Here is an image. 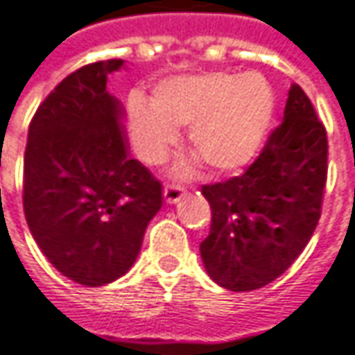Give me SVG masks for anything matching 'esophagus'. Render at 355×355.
Returning a JSON list of instances; mask_svg holds the SVG:
<instances>
[{
	"mask_svg": "<svg viewBox=\"0 0 355 355\" xmlns=\"http://www.w3.org/2000/svg\"><path fill=\"white\" fill-rule=\"evenodd\" d=\"M164 198L168 204H178L184 198V189L180 186H166L164 187Z\"/></svg>",
	"mask_w": 355,
	"mask_h": 355,
	"instance_id": "esophagus-1",
	"label": "esophagus"
}]
</instances>
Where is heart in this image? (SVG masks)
I'll use <instances>...</instances> for the list:
<instances>
[{"instance_id":"heart-1","label":"heart","mask_w":355,"mask_h":355,"mask_svg":"<svg viewBox=\"0 0 355 355\" xmlns=\"http://www.w3.org/2000/svg\"><path fill=\"white\" fill-rule=\"evenodd\" d=\"M275 114V94L259 73H204L162 81L151 105L133 98L130 130L148 164H162L187 130L191 151L214 171H234L254 162ZM189 164L175 168L186 175Z\"/></svg>"}]
</instances>
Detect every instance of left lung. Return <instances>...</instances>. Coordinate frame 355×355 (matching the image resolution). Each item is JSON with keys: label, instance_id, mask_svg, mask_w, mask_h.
Returning <instances> with one entry per match:
<instances>
[{"label": "left lung", "instance_id": "1", "mask_svg": "<svg viewBox=\"0 0 355 355\" xmlns=\"http://www.w3.org/2000/svg\"><path fill=\"white\" fill-rule=\"evenodd\" d=\"M328 135L310 98L293 83L282 125L238 178L204 186L211 207L200 243L207 275L225 290L252 292L272 284L302 254L322 214Z\"/></svg>", "mask_w": 355, "mask_h": 355}]
</instances>
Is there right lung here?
<instances>
[{
    "mask_svg": "<svg viewBox=\"0 0 355 355\" xmlns=\"http://www.w3.org/2000/svg\"><path fill=\"white\" fill-rule=\"evenodd\" d=\"M123 60L89 63L45 98L29 123L24 211L49 263L98 288L128 274L162 184L130 155L125 110L105 85Z\"/></svg>",
    "mask_w": 355,
    "mask_h": 355,
    "instance_id": "right-lung-1",
    "label": "right lung"
}]
</instances>
